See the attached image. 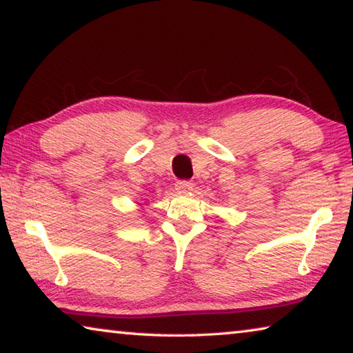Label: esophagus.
<instances>
[{
	"label": "esophagus",
	"instance_id": "1",
	"mask_svg": "<svg viewBox=\"0 0 353 353\" xmlns=\"http://www.w3.org/2000/svg\"><path fill=\"white\" fill-rule=\"evenodd\" d=\"M176 190L179 191V193H187V191L193 190V183H191L190 181H177Z\"/></svg>",
	"mask_w": 353,
	"mask_h": 353
}]
</instances>
